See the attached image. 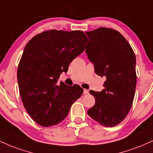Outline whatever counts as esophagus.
I'll return each mask as SVG.
<instances>
[{
    "instance_id": "34e87169",
    "label": "esophagus",
    "mask_w": 153,
    "mask_h": 153,
    "mask_svg": "<svg viewBox=\"0 0 153 153\" xmlns=\"http://www.w3.org/2000/svg\"><path fill=\"white\" fill-rule=\"evenodd\" d=\"M83 93H84V94H88V90L87 89H84L83 90Z\"/></svg>"
}]
</instances>
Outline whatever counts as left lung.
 <instances>
[{"instance_id":"8db88e82","label":"left lung","mask_w":153,"mask_h":153,"mask_svg":"<svg viewBox=\"0 0 153 153\" xmlns=\"http://www.w3.org/2000/svg\"><path fill=\"white\" fill-rule=\"evenodd\" d=\"M88 58L97 75L106 77L102 91H90L95 103L88 114L105 127H114L126 118L135 96L136 59L132 47L118 31L100 27L85 32Z\"/></svg>"}]
</instances>
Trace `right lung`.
I'll list each match as a JSON object with an SVG mask.
<instances>
[{"mask_svg": "<svg viewBox=\"0 0 153 153\" xmlns=\"http://www.w3.org/2000/svg\"><path fill=\"white\" fill-rule=\"evenodd\" d=\"M88 40L80 30H51L35 36L25 47L17 73L20 95L27 113L40 126L62 122L82 95L78 85H57V80L83 52Z\"/></svg>", "mask_w": 153, "mask_h": 153, "instance_id": "obj_1", "label": "right lung"}]
</instances>
